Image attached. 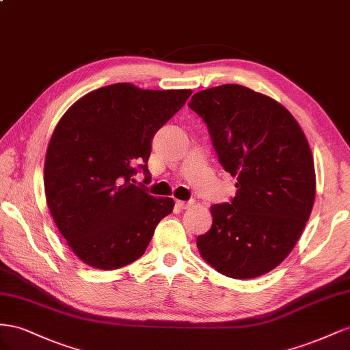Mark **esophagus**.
<instances>
[{
    "label": "esophagus",
    "instance_id": "esophagus-1",
    "mask_svg": "<svg viewBox=\"0 0 350 350\" xmlns=\"http://www.w3.org/2000/svg\"><path fill=\"white\" fill-rule=\"evenodd\" d=\"M193 204H195L193 199H189V201H176V205H177L178 208H182V209H186V208H189V206H192Z\"/></svg>",
    "mask_w": 350,
    "mask_h": 350
}]
</instances>
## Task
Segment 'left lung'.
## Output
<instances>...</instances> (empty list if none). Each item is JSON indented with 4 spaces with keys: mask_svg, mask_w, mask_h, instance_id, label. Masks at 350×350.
Masks as SVG:
<instances>
[{
    "mask_svg": "<svg viewBox=\"0 0 350 350\" xmlns=\"http://www.w3.org/2000/svg\"><path fill=\"white\" fill-rule=\"evenodd\" d=\"M191 109L208 126L219 164L237 177L230 204L211 206L213 226L196 237L218 273L254 278L271 271L301 237L315 199L311 148L273 98L241 85L196 92Z\"/></svg>",
    "mask_w": 350,
    "mask_h": 350,
    "instance_id": "left-lung-1",
    "label": "left lung"
}]
</instances>
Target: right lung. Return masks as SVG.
I'll use <instances>...</instances> for the list:
<instances>
[{
    "label": "right lung",
    "mask_w": 350,
    "mask_h": 350,
    "mask_svg": "<svg viewBox=\"0 0 350 350\" xmlns=\"http://www.w3.org/2000/svg\"><path fill=\"white\" fill-rule=\"evenodd\" d=\"M191 94L116 83L82 96L58 122L45 157L46 204L85 264H132L173 211L172 198H154L133 176L142 170L145 180L151 177L152 139Z\"/></svg>",
    "instance_id": "obj_1"
}]
</instances>
